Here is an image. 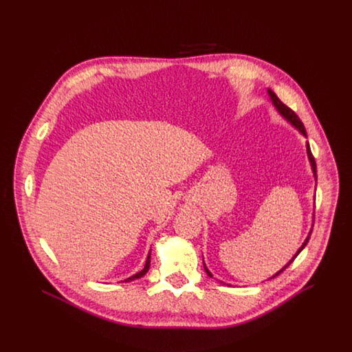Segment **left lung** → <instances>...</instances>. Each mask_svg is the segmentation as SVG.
I'll return each instance as SVG.
<instances>
[{"label": "left lung", "instance_id": "obj_1", "mask_svg": "<svg viewBox=\"0 0 352 352\" xmlns=\"http://www.w3.org/2000/svg\"><path fill=\"white\" fill-rule=\"evenodd\" d=\"M267 91H269V94H270V98H272V102H273L274 107L278 110V113H280V114H281V116H283V117H284L287 121H289V122H291V124H292V125H294V126H295V128H296V129H298L300 133H304V135L307 136V131H305V126H304L302 121L299 120V117H298V116H296V114H295V113H294V111H292L289 107H287V106H285V104L281 102V100H280V98L276 96V93H274V91H272L270 89H269ZM307 152H308V157H309V162H311V166H312V171H314V175H315V178H316V163H315V157L312 156V152H311L309 143L307 144ZM308 241H309V236L305 239V242L302 243V246H300V248L298 249V252L294 255V258H292V259H291V261H289V262H288V263H287V265H285V266H284V267H283L280 272H277V273H276V274H274L272 278H274L276 276H278L280 273H283V272H284V270H285V269H287V267H288V266H289V265L294 262V259H295V258L299 255L300 250H302V249L307 246ZM205 270H206V273H208V276H209V277H213V274H212V273L208 270V267H206V266H205Z\"/></svg>", "mask_w": 352, "mask_h": 352}]
</instances>
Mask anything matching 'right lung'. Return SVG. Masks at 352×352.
Returning <instances> with one entry per match:
<instances>
[{"label":"right lung","instance_id":"1","mask_svg":"<svg viewBox=\"0 0 352 352\" xmlns=\"http://www.w3.org/2000/svg\"><path fill=\"white\" fill-rule=\"evenodd\" d=\"M148 267H150V252H148V256H147V259H146V263H144V267H143V270H140V272H139V273H136L135 276H132V277L126 278L125 281H132V280H136V278H140V277H143V276L147 273Z\"/></svg>","mask_w":352,"mask_h":352}]
</instances>
